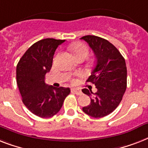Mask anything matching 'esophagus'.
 Returning <instances> with one entry per match:
<instances>
[{"instance_id":"obj_1","label":"esophagus","mask_w":148,"mask_h":148,"mask_svg":"<svg viewBox=\"0 0 148 148\" xmlns=\"http://www.w3.org/2000/svg\"><path fill=\"white\" fill-rule=\"evenodd\" d=\"M72 92L75 93V94L78 95H82V91L79 89V88H72Z\"/></svg>"}]
</instances>
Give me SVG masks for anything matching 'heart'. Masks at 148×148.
Here are the masks:
<instances>
[{"instance_id": "heart-1", "label": "heart", "mask_w": 148, "mask_h": 148, "mask_svg": "<svg viewBox=\"0 0 148 148\" xmlns=\"http://www.w3.org/2000/svg\"><path fill=\"white\" fill-rule=\"evenodd\" d=\"M71 49L76 58L82 57V56L86 57L88 54V47L86 44L82 43V42H78L72 46Z\"/></svg>"}]
</instances>
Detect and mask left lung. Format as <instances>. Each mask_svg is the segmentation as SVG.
Masks as SVG:
<instances>
[{"label": "left lung", "instance_id": "obj_1", "mask_svg": "<svg viewBox=\"0 0 148 148\" xmlns=\"http://www.w3.org/2000/svg\"><path fill=\"white\" fill-rule=\"evenodd\" d=\"M81 40L88 42L96 58L91 75L86 82L94 84L97 92L94 94L87 88L82 90L91 99L90 104L82 108V111L93 118H102L111 114L119 106L125 92V60L119 49L106 39L87 35Z\"/></svg>", "mask_w": 148, "mask_h": 148}]
</instances>
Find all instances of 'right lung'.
<instances>
[{
  "label": "right lung",
  "instance_id": "add662e5",
  "mask_svg": "<svg viewBox=\"0 0 148 148\" xmlns=\"http://www.w3.org/2000/svg\"><path fill=\"white\" fill-rule=\"evenodd\" d=\"M65 40L47 38L33 44L16 66V83L24 106L36 116L50 118L57 114L70 88H56L45 82L51 69L58 46Z\"/></svg>",
  "mask_w": 148,
  "mask_h": 148
}]
</instances>
